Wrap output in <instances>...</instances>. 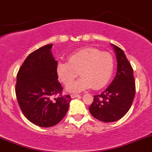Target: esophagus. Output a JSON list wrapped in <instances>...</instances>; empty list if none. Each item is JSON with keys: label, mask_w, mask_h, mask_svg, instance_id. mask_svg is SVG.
Segmentation results:
<instances>
[{"label": "esophagus", "mask_w": 152, "mask_h": 152, "mask_svg": "<svg viewBox=\"0 0 152 152\" xmlns=\"http://www.w3.org/2000/svg\"><path fill=\"white\" fill-rule=\"evenodd\" d=\"M70 96H71V98H79V97L80 96V95H76V94H71Z\"/></svg>", "instance_id": "34e87169"}]
</instances>
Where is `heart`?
Returning a JSON list of instances; mask_svg holds the SVG:
<instances>
[{"instance_id":"obj_1","label":"heart","mask_w":152,"mask_h":152,"mask_svg":"<svg viewBox=\"0 0 152 152\" xmlns=\"http://www.w3.org/2000/svg\"><path fill=\"white\" fill-rule=\"evenodd\" d=\"M68 62L57 63L56 72L60 81L65 86L70 84L78 76L82 77L69 85L68 92H79L92 87L98 90L110 81L114 68L111 54L95 48L86 47L76 50L67 57Z\"/></svg>"}]
</instances>
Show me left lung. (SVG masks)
I'll list each match as a JSON object with an SVG mask.
<instances>
[{"mask_svg": "<svg viewBox=\"0 0 152 152\" xmlns=\"http://www.w3.org/2000/svg\"><path fill=\"white\" fill-rule=\"evenodd\" d=\"M116 54L117 69L110 86L100 95L94 96L88 107L93 117L105 123L115 122L130 108L136 94L133 69L124 50L111 44Z\"/></svg>", "mask_w": 152, "mask_h": 152, "instance_id": "obj_1", "label": "left lung"}]
</instances>
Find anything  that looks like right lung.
Instances as JSON below:
<instances>
[{"mask_svg":"<svg viewBox=\"0 0 152 152\" xmlns=\"http://www.w3.org/2000/svg\"><path fill=\"white\" fill-rule=\"evenodd\" d=\"M47 45L26 57L16 76V95L22 112L30 122L41 127L55 126L66 115L71 97L61 95L57 61Z\"/></svg>","mask_w":152,"mask_h":152,"instance_id":"right-lung-1","label":"right lung"}]
</instances>
